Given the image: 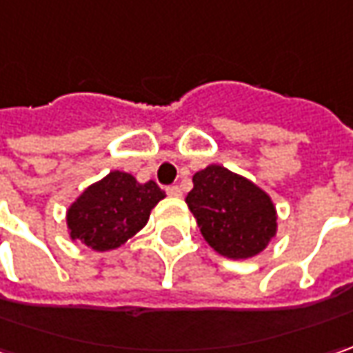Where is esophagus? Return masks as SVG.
<instances>
[{
    "label": "esophagus",
    "mask_w": 353,
    "mask_h": 353,
    "mask_svg": "<svg viewBox=\"0 0 353 353\" xmlns=\"http://www.w3.org/2000/svg\"><path fill=\"white\" fill-rule=\"evenodd\" d=\"M165 193H168L170 197H181V190H179L177 185H168V188H165Z\"/></svg>",
    "instance_id": "obj_1"
}]
</instances>
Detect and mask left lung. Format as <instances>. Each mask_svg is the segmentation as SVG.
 Instances as JSON below:
<instances>
[{
  "mask_svg": "<svg viewBox=\"0 0 353 353\" xmlns=\"http://www.w3.org/2000/svg\"><path fill=\"white\" fill-rule=\"evenodd\" d=\"M185 201L203 239L223 256H254L276 233V211L270 197L223 165H207L197 172Z\"/></svg>",
  "mask_w": 353,
  "mask_h": 353,
  "instance_id": "obj_1",
  "label": "left lung"
}]
</instances>
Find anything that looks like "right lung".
Instances as JSON below:
<instances>
[{"instance_id":"1","label":"right lung","mask_w":353,"mask_h":353,"mask_svg":"<svg viewBox=\"0 0 353 353\" xmlns=\"http://www.w3.org/2000/svg\"><path fill=\"white\" fill-rule=\"evenodd\" d=\"M163 197L156 181L138 183L130 174L110 172L70 205V237L94 251L116 249L146 225L150 211Z\"/></svg>"}]
</instances>
